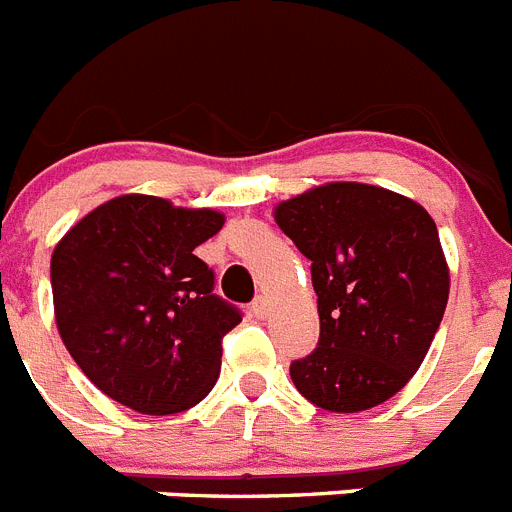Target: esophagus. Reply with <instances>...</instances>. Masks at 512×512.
I'll use <instances>...</instances> for the list:
<instances>
[{
    "label": "esophagus",
    "mask_w": 512,
    "mask_h": 512,
    "mask_svg": "<svg viewBox=\"0 0 512 512\" xmlns=\"http://www.w3.org/2000/svg\"><path fill=\"white\" fill-rule=\"evenodd\" d=\"M251 310L256 318H266V315H269V300H266V297H256L251 305Z\"/></svg>",
    "instance_id": "obj_1"
}]
</instances>
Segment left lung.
<instances>
[{
    "label": "left lung",
    "mask_w": 512,
    "mask_h": 512,
    "mask_svg": "<svg viewBox=\"0 0 512 512\" xmlns=\"http://www.w3.org/2000/svg\"><path fill=\"white\" fill-rule=\"evenodd\" d=\"M312 261L320 341L289 366L305 400L361 413L395 397L423 364L449 302V264L423 205L361 182H328L274 207Z\"/></svg>",
    "instance_id": "left-lung-1"
}]
</instances>
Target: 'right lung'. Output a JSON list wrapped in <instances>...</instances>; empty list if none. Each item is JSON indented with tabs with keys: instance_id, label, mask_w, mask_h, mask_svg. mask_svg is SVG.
Segmentation results:
<instances>
[{
	"instance_id": "right-lung-1",
	"label": "right lung",
	"mask_w": 512,
	"mask_h": 512,
	"mask_svg": "<svg viewBox=\"0 0 512 512\" xmlns=\"http://www.w3.org/2000/svg\"><path fill=\"white\" fill-rule=\"evenodd\" d=\"M223 223L210 207L120 194L53 248L58 336L89 382L135 413L194 408L220 377V341L241 312L212 295L194 248Z\"/></svg>"
}]
</instances>
